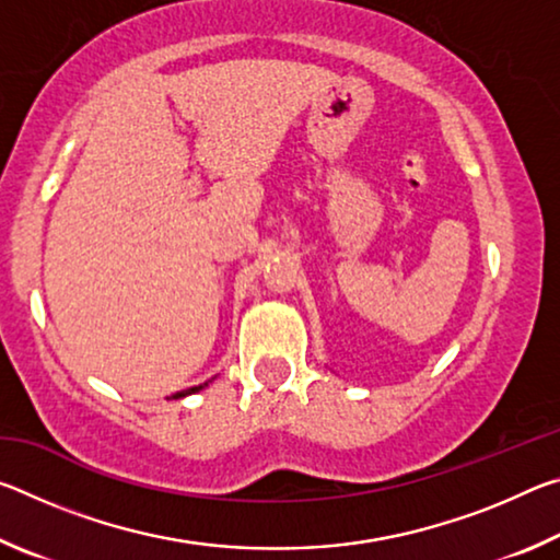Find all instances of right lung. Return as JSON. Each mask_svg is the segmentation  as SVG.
Segmentation results:
<instances>
[{
	"mask_svg": "<svg viewBox=\"0 0 560 560\" xmlns=\"http://www.w3.org/2000/svg\"><path fill=\"white\" fill-rule=\"evenodd\" d=\"M202 387H207V383H202V385H195V387H187V390H183V393H175L173 397L177 400V397H185V395H192V393H200Z\"/></svg>",
	"mask_w": 560,
	"mask_h": 560,
	"instance_id": "right-lung-1",
	"label": "right lung"
}]
</instances>
